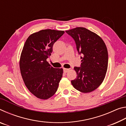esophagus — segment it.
<instances>
[{"instance_id": "1", "label": "esophagus", "mask_w": 126, "mask_h": 126, "mask_svg": "<svg viewBox=\"0 0 126 126\" xmlns=\"http://www.w3.org/2000/svg\"><path fill=\"white\" fill-rule=\"evenodd\" d=\"M69 71V69H67V68H63V72L64 73H67Z\"/></svg>"}]
</instances>
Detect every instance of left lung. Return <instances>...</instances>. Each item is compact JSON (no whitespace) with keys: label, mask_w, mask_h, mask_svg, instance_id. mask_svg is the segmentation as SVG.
Returning <instances> with one entry per match:
<instances>
[{"label":"left lung","mask_w":126,"mask_h":126,"mask_svg":"<svg viewBox=\"0 0 126 126\" xmlns=\"http://www.w3.org/2000/svg\"><path fill=\"white\" fill-rule=\"evenodd\" d=\"M66 33L73 38L80 57V67L74 68L77 76L71 80L77 90L89 93L103 82L108 67V51L105 43L97 34L83 27H77Z\"/></svg>","instance_id":"left-lung-1"}]
</instances>
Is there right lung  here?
I'll use <instances>...</instances> for the list:
<instances>
[{
	"instance_id": "right-lung-1",
	"label": "right lung",
	"mask_w": 126,
	"mask_h": 126,
	"mask_svg": "<svg viewBox=\"0 0 126 126\" xmlns=\"http://www.w3.org/2000/svg\"><path fill=\"white\" fill-rule=\"evenodd\" d=\"M64 32L44 29L29 36L20 55L19 65L25 85L39 99L54 94L63 76L62 68H54L47 61L54 43Z\"/></svg>"
}]
</instances>
